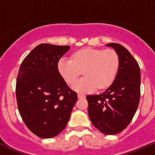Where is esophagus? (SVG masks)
Listing matches in <instances>:
<instances>
[{"instance_id": "34e87169", "label": "esophagus", "mask_w": 155, "mask_h": 155, "mask_svg": "<svg viewBox=\"0 0 155 155\" xmlns=\"http://www.w3.org/2000/svg\"><path fill=\"white\" fill-rule=\"evenodd\" d=\"M78 98H85V95H84V94H81V93H78Z\"/></svg>"}]
</instances>
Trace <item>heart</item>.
I'll return each instance as SVG.
<instances>
[{
  "mask_svg": "<svg viewBox=\"0 0 155 155\" xmlns=\"http://www.w3.org/2000/svg\"><path fill=\"white\" fill-rule=\"evenodd\" d=\"M119 57L113 49L83 48L73 54V60L62 57L57 63L60 74L68 84H72L84 71L83 78L76 81L72 89L87 93L110 86L119 67Z\"/></svg>",
  "mask_w": 155,
  "mask_h": 155,
  "instance_id": "heart-1",
  "label": "heart"
}]
</instances>
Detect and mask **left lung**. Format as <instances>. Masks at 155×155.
<instances>
[{"instance_id": "obj_1", "label": "left lung", "mask_w": 155, "mask_h": 155, "mask_svg": "<svg viewBox=\"0 0 155 155\" xmlns=\"http://www.w3.org/2000/svg\"><path fill=\"white\" fill-rule=\"evenodd\" d=\"M119 57V67L113 84L99 95H87L88 114L92 125L101 133L113 135L130 124L140 98V68L124 46L110 43Z\"/></svg>"}]
</instances>
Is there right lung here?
I'll return each mask as SVG.
<instances>
[{
  "instance_id": "right-lung-1",
  "label": "right lung",
  "mask_w": 155,
  "mask_h": 155,
  "mask_svg": "<svg viewBox=\"0 0 155 155\" xmlns=\"http://www.w3.org/2000/svg\"><path fill=\"white\" fill-rule=\"evenodd\" d=\"M68 45L40 44L22 61L16 81L19 113L27 127L41 138H52L66 127L77 92L60 74L57 63Z\"/></svg>"
}]
</instances>
